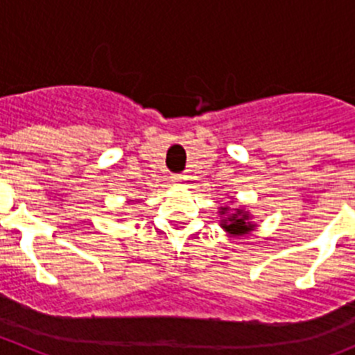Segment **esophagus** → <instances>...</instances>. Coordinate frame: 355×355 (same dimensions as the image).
Returning a JSON list of instances; mask_svg holds the SVG:
<instances>
[{"label":"esophagus","instance_id":"34e87169","mask_svg":"<svg viewBox=\"0 0 355 355\" xmlns=\"http://www.w3.org/2000/svg\"><path fill=\"white\" fill-rule=\"evenodd\" d=\"M172 181H175V183H184V181H188V175L187 174H174L172 175Z\"/></svg>","mask_w":355,"mask_h":355}]
</instances>
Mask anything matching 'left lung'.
<instances>
[{"mask_svg": "<svg viewBox=\"0 0 355 355\" xmlns=\"http://www.w3.org/2000/svg\"><path fill=\"white\" fill-rule=\"evenodd\" d=\"M218 213L222 216V229L225 233L233 234V236H243V234H247L256 227L252 222H249L250 215L245 209H234V213H229V206H225V208H220Z\"/></svg>", "mask_w": 355, "mask_h": 355, "instance_id": "1", "label": "left lung"}]
</instances>
